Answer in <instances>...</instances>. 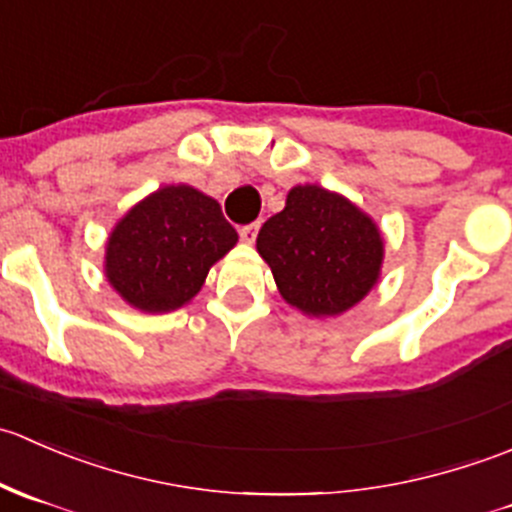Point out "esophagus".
Here are the masks:
<instances>
[{
  "instance_id": "1",
  "label": "esophagus",
  "mask_w": 512,
  "mask_h": 512,
  "mask_svg": "<svg viewBox=\"0 0 512 512\" xmlns=\"http://www.w3.org/2000/svg\"><path fill=\"white\" fill-rule=\"evenodd\" d=\"M257 230H260V223H252V225H242L240 227V237L242 242H247V245H252L257 237Z\"/></svg>"
}]
</instances>
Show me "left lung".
I'll list each match as a JSON object with an SVG mask.
<instances>
[{"instance_id": "obj_1", "label": "left lung", "mask_w": 512, "mask_h": 512, "mask_svg": "<svg viewBox=\"0 0 512 512\" xmlns=\"http://www.w3.org/2000/svg\"><path fill=\"white\" fill-rule=\"evenodd\" d=\"M257 252L289 307L327 319L349 312L379 285L384 235L347 195L304 183L262 225Z\"/></svg>"}]
</instances>
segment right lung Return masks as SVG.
<instances>
[{
    "label": "right lung",
    "instance_id": "1",
    "mask_svg": "<svg viewBox=\"0 0 512 512\" xmlns=\"http://www.w3.org/2000/svg\"><path fill=\"white\" fill-rule=\"evenodd\" d=\"M235 245L237 232L218 200L193 185H163L108 232L103 275L128 307L173 312L203 289L210 267Z\"/></svg>",
    "mask_w": 512,
    "mask_h": 512
}]
</instances>
